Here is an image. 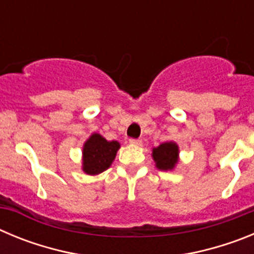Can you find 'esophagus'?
<instances>
[{"mask_svg": "<svg viewBox=\"0 0 254 254\" xmlns=\"http://www.w3.org/2000/svg\"><path fill=\"white\" fill-rule=\"evenodd\" d=\"M129 143H131V145H136V146H141V145H142V141L137 140V138H131V140H129Z\"/></svg>", "mask_w": 254, "mask_h": 254, "instance_id": "obj_1", "label": "esophagus"}]
</instances>
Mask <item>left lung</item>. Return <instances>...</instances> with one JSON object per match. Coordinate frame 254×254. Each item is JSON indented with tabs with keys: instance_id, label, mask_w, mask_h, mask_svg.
Segmentation results:
<instances>
[{
	"instance_id": "left-lung-1",
	"label": "left lung",
	"mask_w": 254,
	"mask_h": 254,
	"mask_svg": "<svg viewBox=\"0 0 254 254\" xmlns=\"http://www.w3.org/2000/svg\"><path fill=\"white\" fill-rule=\"evenodd\" d=\"M152 159H154L158 169L164 170V172L173 170L179 159L178 145L173 141H169V142L161 143L158 147H154Z\"/></svg>"
}]
</instances>
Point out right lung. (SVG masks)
<instances>
[{
  "label": "right lung",
  "mask_w": 254,
  "mask_h": 254,
  "mask_svg": "<svg viewBox=\"0 0 254 254\" xmlns=\"http://www.w3.org/2000/svg\"><path fill=\"white\" fill-rule=\"evenodd\" d=\"M120 147V142L107 141L102 134L93 133L82 147V170L90 176L100 174L111 167Z\"/></svg>",
  "instance_id": "1"
}]
</instances>
